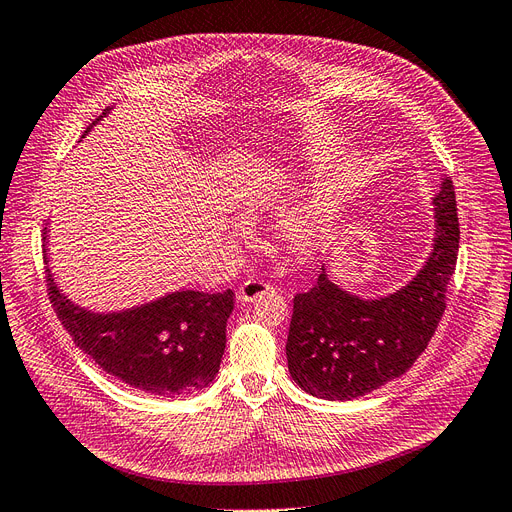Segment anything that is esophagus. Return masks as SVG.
Wrapping results in <instances>:
<instances>
[{
	"mask_svg": "<svg viewBox=\"0 0 512 512\" xmlns=\"http://www.w3.org/2000/svg\"><path fill=\"white\" fill-rule=\"evenodd\" d=\"M274 287L270 285V282H266V280H259V278H246L242 285L238 287V293H236V297H238V301H242V304H246V301H253V299H257V297H261V295H266V293H270Z\"/></svg>",
	"mask_w": 512,
	"mask_h": 512,
	"instance_id": "obj_1",
	"label": "esophagus"
}]
</instances>
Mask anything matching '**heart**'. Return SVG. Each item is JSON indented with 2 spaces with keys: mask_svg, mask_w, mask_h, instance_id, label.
<instances>
[{
  "mask_svg": "<svg viewBox=\"0 0 512 512\" xmlns=\"http://www.w3.org/2000/svg\"><path fill=\"white\" fill-rule=\"evenodd\" d=\"M308 232V221L304 217L299 219H291L289 221V234L295 236V238H304Z\"/></svg>",
  "mask_w": 512,
  "mask_h": 512,
  "instance_id": "b5f03b06",
  "label": "heart"
}]
</instances>
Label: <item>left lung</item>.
<instances>
[{
  "label": "left lung",
  "instance_id": "obj_1",
  "mask_svg": "<svg viewBox=\"0 0 512 512\" xmlns=\"http://www.w3.org/2000/svg\"><path fill=\"white\" fill-rule=\"evenodd\" d=\"M437 236L426 266L399 293L361 299L337 289L325 272L293 297L287 337L291 377L327 401H350L403 375L426 350L447 308L456 272L460 223L451 179L443 181Z\"/></svg>",
  "mask_w": 512,
  "mask_h": 512
}]
</instances>
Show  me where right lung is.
<instances>
[{"instance_id": "obj_1", "label": "right lung", "mask_w": 512, "mask_h": 512, "mask_svg": "<svg viewBox=\"0 0 512 512\" xmlns=\"http://www.w3.org/2000/svg\"><path fill=\"white\" fill-rule=\"evenodd\" d=\"M46 285L73 344L130 388L183 399L215 380L234 291H177L128 312L92 314L59 293L48 268Z\"/></svg>"}]
</instances>
